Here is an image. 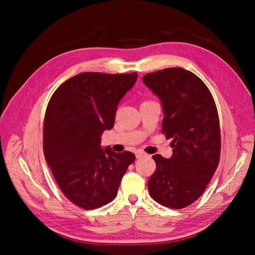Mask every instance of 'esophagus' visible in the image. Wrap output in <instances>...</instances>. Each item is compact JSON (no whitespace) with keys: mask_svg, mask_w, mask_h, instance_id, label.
I'll return each instance as SVG.
<instances>
[{"mask_svg":"<svg viewBox=\"0 0 255 255\" xmlns=\"http://www.w3.org/2000/svg\"><path fill=\"white\" fill-rule=\"evenodd\" d=\"M145 155H146V154L144 152H142V151H137L136 152V158H142Z\"/></svg>","mask_w":255,"mask_h":255,"instance_id":"obj_1","label":"esophagus"}]
</instances>
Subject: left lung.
I'll use <instances>...</instances> for the list:
<instances>
[{"label":"left lung","mask_w":255,"mask_h":255,"mask_svg":"<svg viewBox=\"0 0 255 255\" xmlns=\"http://www.w3.org/2000/svg\"><path fill=\"white\" fill-rule=\"evenodd\" d=\"M161 101V133L171 140L173 154H155L156 169L148 181L151 197L166 207L180 210L206 189L218 167L221 150L217 107L206 85L183 68H167L142 78Z\"/></svg>","instance_id":"left-lung-1"}]
</instances>
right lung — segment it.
I'll list each match as a JSON object with an SVG mask.
<instances>
[{"label": "right lung", "mask_w": 255, "mask_h": 255, "mask_svg": "<svg viewBox=\"0 0 255 255\" xmlns=\"http://www.w3.org/2000/svg\"><path fill=\"white\" fill-rule=\"evenodd\" d=\"M136 72H83L67 80L51 97L43 123V153L63 194L76 206L95 210L117 196L135 154L101 148L121 98Z\"/></svg>", "instance_id": "right-lung-1"}]
</instances>
